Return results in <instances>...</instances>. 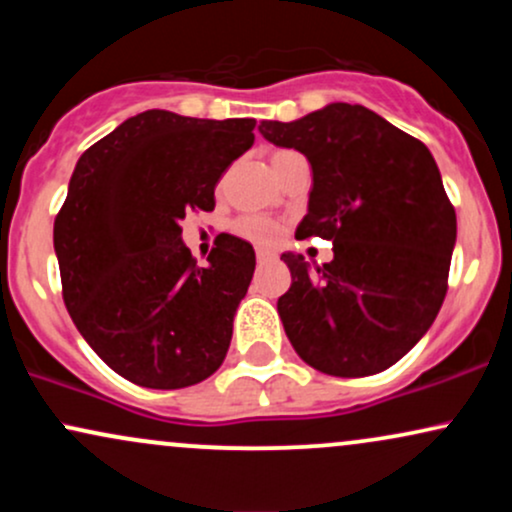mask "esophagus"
<instances>
[{
  "label": "esophagus",
  "mask_w": 512,
  "mask_h": 512,
  "mask_svg": "<svg viewBox=\"0 0 512 512\" xmlns=\"http://www.w3.org/2000/svg\"><path fill=\"white\" fill-rule=\"evenodd\" d=\"M272 252L269 250H257V262H267V260H272Z\"/></svg>",
  "instance_id": "obj_1"
}]
</instances>
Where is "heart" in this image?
<instances>
[{
    "mask_svg": "<svg viewBox=\"0 0 512 512\" xmlns=\"http://www.w3.org/2000/svg\"><path fill=\"white\" fill-rule=\"evenodd\" d=\"M236 231L243 238L252 240L257 245H269L279 238V226L274 221L262 219V216H248V219H240Z\"/></svg>",
    "mask_w": 512,
    "mask_h": 512,
    "instance_id": "1",
    "label": "heart"
}]
</instances>
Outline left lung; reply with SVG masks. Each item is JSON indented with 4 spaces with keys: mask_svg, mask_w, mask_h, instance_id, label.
<instances>
[{
    "mask_svg": "<svg viewBox=\"0 0 512 512\" xmlns=\"http://www.w3.org/2000/svg\"><path fill=\"white\" fill-rule=\"evenodd\" d=\"M262 137L313 168L296 238L332 240V262L284 252L281 322L308 366L339 378L390 368L428 332L445 291L457 219L436 158L363 105L330 103Z\"/></svg>",
    "mask_w": 512,
    "mask_h": 512,
    "instance_id": "1",
    "label": "left lung"
}]
</instances>
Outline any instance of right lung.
Here are the masks:
<instances>
[{"instance_id": "1", "label": "right lung", "mask_w": 512, "mask_h": 512, "mask_svg": "<svg viewBox=\"0 0 512 512\" xmlns=\"http://www.w3.org/2000/svg\"><path fill=\"white\" fill-rule=\"evenodd\" d=\"M252 129V117L146 110L76 163L55 219L64 303L88 346L129 383L190 387L226 358L255 250L219 236L197 267L180 221L214 209L216 182L255 142Z\"/></svg>"}]
</instances>
